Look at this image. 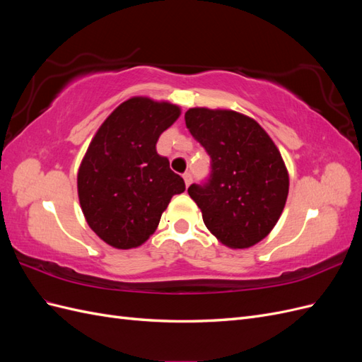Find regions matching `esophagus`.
Returning a JSON list of instances; mask_svg holds the SVG:
<instances>
[{"label":"esophagus","mask_w":362,"mask_h":362,"mask_svg":"<svg viewBox=\"0 0 362 362\" xmlns=\"http://www.w3.org/2000/svg\"><path fill=\"white\" fill-rule=\"evenodd\" d=\"M182 178H184L185 185H187V187H189V185H190V184H192V181H193V178H192V173H190V172H185V173L182 175Z\"/></svg>","instance_id":"obj_1"}]
</instances>
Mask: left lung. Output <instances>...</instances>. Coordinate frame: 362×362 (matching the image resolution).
Listing matches in <instances>:
<instances>
[{
    "instance_id": "left-lung-1",
    "label": "left lung",
    "mask_w": 362,
    "mask_h": 362,
    "mask_svg": "<svg viewBox=\"0 0 362 362\" xmlns=\"http://www.w3.org/2000/svg\"><path fill=\"white\" fill-rule=\"evenodd\" d=\"M184 117L211 158L208 182L189 187L208 231L231 249L257 245L275 228L288 196L279 149L255 119L238 112L194 107Z\"/></svg>"
}]
</instances>
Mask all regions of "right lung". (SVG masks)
<instances>
[{"label":"right lung","mask_w":362,"mask_h":362,"mask_svg":"<svg viewBox=\"0 0 362 362\" xmlns=\"http://www.w3.org/2000/svg\"><path fill=\"white\" fill-rule=\"evenodd\" d=\"M181 108L148 96L117 105L81 160L76 189L87 225L107 245L133 249L156 233L172 196L185 190L157 141Z\"/></svg>","instance_id":"obj_1"}]
</instances>
